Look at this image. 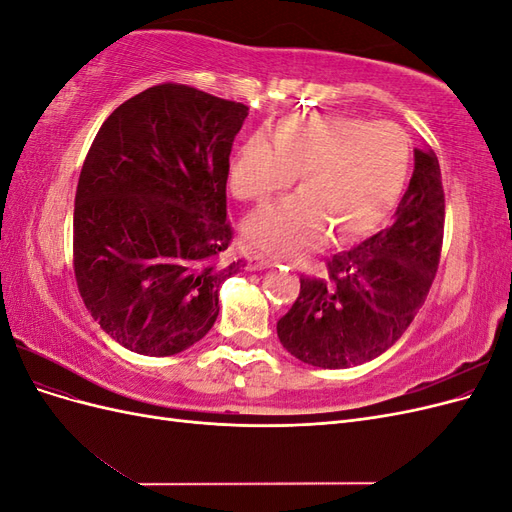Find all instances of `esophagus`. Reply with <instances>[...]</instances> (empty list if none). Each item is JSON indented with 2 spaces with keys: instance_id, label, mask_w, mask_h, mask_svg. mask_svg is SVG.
<instances>
[{
  "instance_id": "34e87169",
  "label": "esophagus",
  "mask_w": 512,
  "mask_h": 512,
  "mask_svg": "<svg viewBox=\"0 0 512 512\" xmlns=\"http://www.w3.org/2000/svg\"><path fill=\"white\" fill-rule=\"evenodd\" d=\"M271 265H273V260L267 258V256H262V254H252V256H250V269H252V271L267 269V267H271Z\"/></svg>"
}]
</instances>
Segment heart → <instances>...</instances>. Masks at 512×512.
Segmentation results:
<instances>
[{"mask_svg": "<svg viewBox=\"0 0 512 512\" xmlns=\"http://www.w3.org/2000/svg\"><path fill=\"white\" fill-rule=\"evenodd\" d=\"M410 168V141L391 121L309 113L284 117L275 143L252 134L230 162V192L267 203L301 173V192L243 222L245 241L275 256L316 247L327 228L333 241L376 230L393 211Z\"/></svg>", "mask_w": 512, "mask_h": 512, "instance_id": "obj_1", "label": "heart"}]
</instances>
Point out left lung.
Masks as SVG:
<instances>
[{"label": "left lung", "instance_id": "1", "mask_svg": "<svg viewBox=\"0 0 512 512\" xmlns=\"http://www.w3.org/2000/svg\"><path fill=\"white\" fill-rule=\"evenodd\" d=\"M444 190L436 153L414 149V173L389 228L335 254L329 277H301L277 320V337L299 361L344 369L376 359L406 333L438 271Z\"/></svg>", "mask_w": 512, "mask_h": 512}]
</instances>
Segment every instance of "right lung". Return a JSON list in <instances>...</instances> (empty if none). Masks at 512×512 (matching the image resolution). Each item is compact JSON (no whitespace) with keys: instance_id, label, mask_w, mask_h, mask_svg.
Here are the masks:
<instances>
[{"instance_id":"obj_1","label":"right lung","mask_w":512,"mask_h":512,"mask_svg":"<svg viewBox=\"0 0 512 512\" xmlns=\"http://www.w3.org/2000/svg\"><path fill=\"white\" fill-rule=\"evenodd\" d=\"M247 106L162 83L108 115L74 198V275L117 344L170 356L203 339L220 286L245 262L232 241L226 179Z\"/></svg>"}]
</instances>
